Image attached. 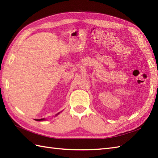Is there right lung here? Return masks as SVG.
Masks as SVG:
<instances>
[{
	"label": "right lung",
	"mask_w": 158,
	"mask_h": 158,
	"mask_svg": "<svg viewBox=\"0 0 158 158\" xmlns=\"http://www.w3.org/2000/svg\"><path fill=\"white\" fill-rule=\"evenodd\" d=\"M45 119L43 118V119H36V121H42V120H44Z\"/></svg>",
	"instance_id": "right-lung-1"
}]
</instances>
